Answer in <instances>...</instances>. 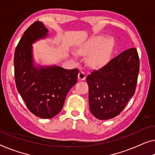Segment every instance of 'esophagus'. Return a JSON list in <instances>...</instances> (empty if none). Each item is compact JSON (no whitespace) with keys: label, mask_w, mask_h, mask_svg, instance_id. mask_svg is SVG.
I'll list each match as a JSON object with an SVG mask.
<instances>
[{"label":"esophagus","mask_w":155,"mask_h":155,"mask_svg":"<svg viewBox=\"0 0 155 155\" xmlns=\"http://www.w3.org/2000/svg\"><path fill=\"white\" fill-rule=\"evenodd\" d=\"M86 78V75L84 72H82V71H80L79 73V74H78V80H85Z\"/></svg>","instance_id":"esophagus-1"}]
</instances>
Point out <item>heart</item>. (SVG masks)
<instances>
[{"mask_svg": "<svg viewBox=\"0 0 155 155\" xmlns=\"http://www.w3.org/2000/svg\"><path fill=\"white\" fill-rule=\"evenodd\" d=\"M111 45V39H105L104 36H98L89 40L84 47L79 50L80 54H84L96 51L91 58V61L94 65H98L104 61L107 56Z\"/></svg>", "mask_w": 155, "mask_h": 155, "instance_id": "obj_1", "label": "heart"}]
</instances>
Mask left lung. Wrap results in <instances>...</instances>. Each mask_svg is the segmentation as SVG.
I'll use <instances>...</instances> for the list:
<instances>
[{
  "label": "left lung",
  "instance_id": "left-lung-1",
  "mask_svg": "<svg viewBox=\"0 0 155 155\" xmlns=\"http://www.w3.org/2000/svg\"><path fill=\"white\" fill-rule=\"evenodd\" d=\"M139 72L135 48L127 49L87 78L91 114L99 120L118 116L134 94Z\"/></svg>",
  "mask_w": 155,
  "mask_h": 155
}]
</instances>
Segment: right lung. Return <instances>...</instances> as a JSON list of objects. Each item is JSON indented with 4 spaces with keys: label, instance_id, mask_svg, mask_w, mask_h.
<instances>
[{
    "label": "right lung",
    "instance_id": "obj_1",
    "mask_svg": "<svg viewBox=\"0 0 155 155\" xmlns=\"http://www.w3.org/2000/svg\"><path fill=\"white\" fill-rule=\"evenodd\" d=\"M47 28L35 21L21 37L14 52V78L17 90L34 115L51 118L63 107L68 92L78 80V69L56 66H35L32 44L48 35Z\"/></svg>",
    "mask_w": 155,
    "mask_h": 155
}]
</instances>
